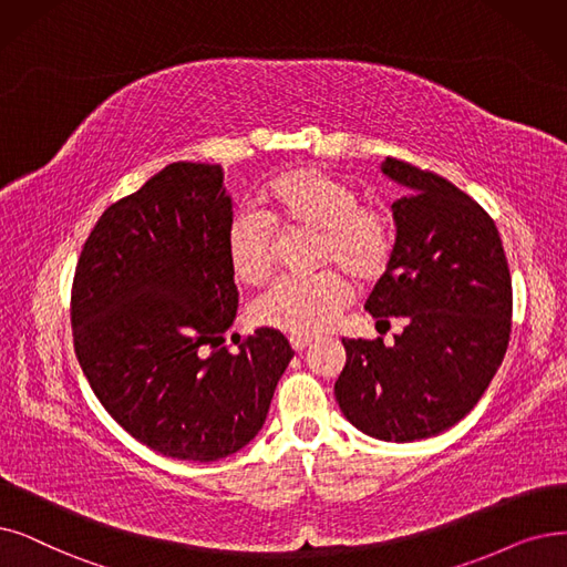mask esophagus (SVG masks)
<instances>
[{"mask_svg":"<svg viewBox=\"0 0 567 567\" xmlns=\"http://www.w3.org/2000/svg\"><path fill=\"white\" fill-rule=\"evenodd\" d=\"M290 347L300 353L307 347H311V339H307V337H290Z\"/></svg>","mask_w":567,"mask_h":567,"instance_id":"obj_1","label":"esophagus"}]
</instances>
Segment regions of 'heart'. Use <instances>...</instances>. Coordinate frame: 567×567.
<instances>
[{"mask_svg": "<svg viewBox=\"0 0 567 567\" xmlns=\"http://www.w3.org/2000/svg\"><path fill=\"white\" fill-rule=\"evenodd\" d=\"M284 233H316L313 262L342 269L358 284L379 281L393 260V218L355 186L321 167H298L271 181L267 216L239 212L228 225V260L244 284L265 281L277 265ZM337 269L309 277H281L254 302V319L292 337L326 332L349 302V284Z\"/></svg>", "mask_w": 567, "mask_h": 567, "instance_id": "obj_1", "label": "heart"}]
</instances>
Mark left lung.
<instances>
[{"label":"left lung","mask_w":567,"mask_h":567,"mask_svg":"<svg viewBox=\"0 0 567 567\" xmlns=\"http://www.w3.org/2000/svg\"><path fill=\"white\" fill-rule=\"evenodd\" d=\"M404 186L393 202L395 251L365 309L404 321L395 344L342 339L339 410L362 433L414 442L456 425L480 402L512 332V277L493 218L435 172L386 157Z\"/></svg>","instance_id":"obj_1"}]
</instances>
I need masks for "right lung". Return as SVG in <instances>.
Masks as SVG:
<instances>
[{
  "mask_svg": "<svg viewBox=\"0 0 567 567\" xmlns=\"http://www.w3.org/2000/svg\"><path fill=\"white\" fill-rule=\"evenodd\" d=\"M220 165L172 163L100 216L72 284L79 365L104 410L153 451L209 463L251 442L292 358L271 328L220 347L239 292Z\"/></svg>",
  "mask_w": 567,
  "mask_h": 567,
  "instance_id": "1",
  "label": "right lung"
}]
</instances>
